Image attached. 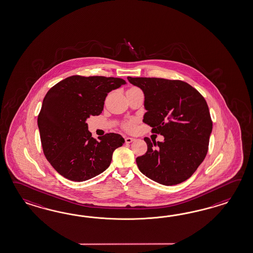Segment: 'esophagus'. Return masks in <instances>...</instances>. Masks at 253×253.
I'll use <instances>...</instances> for the list:
<instances>
[{
    "instance_id": "34e87169",
    "label": "esophagus",
    "mask_w": 253,
    "mask_h": 253,
    "mask_svg": "<svg viewBox=\"0 0 253 253\" xmlns=\"http://www.w3.org/2000/svg\"><path fill=\"white\" fill-rule=\"evenodd\" d=\"M133 141H134L133 138H130V137H126L125 138V142L126 143H130V142H132Z\"/></svg>"
}]
</instances>
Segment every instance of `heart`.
<instances>
[{
  "label": "heart",
  "mask_w": 253,
  "mask_h": 253,
  "mask_svg": "<svg viewBox=\"0 0 253 253\" xmlns=\"http://www.w3.org/2000/svg\"><path fill=\"white\" fill-rule=\"evenodd\" d=\"M129 89H138V87H130ZM135 124L136 122L134 120H129V121L125 122L123 126H124V129H126V130L130 131V130H133L134 128H135Z\"/></svg>",
  "instance_id": "1"
}]
</instances>
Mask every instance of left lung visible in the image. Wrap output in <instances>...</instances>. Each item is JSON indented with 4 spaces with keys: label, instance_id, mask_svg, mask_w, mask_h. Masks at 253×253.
<instances>
[{
    "label": "left lung",
    "instance_id": "obj_1",
    "mask_svg": "<svg viewBox=\"0 0 253 253\" xmlns=\"http://www.w3.org/2000/svg\"><path fill=\"white\" fill-rule=\"evenodd\" d=\"M128 81L144 93V124L165 137L163 142L144 138L147 152L136 158L140 171L162 185L187 180L209 151L212 120L206 99L185 81L131 77Z\"/></svg>",
    "mask_w": 253,
    "mask_h": 253
}]
</instances>
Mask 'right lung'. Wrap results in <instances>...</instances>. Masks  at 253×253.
<instances>
[{
    "label": "right lung",
    "mask_w": 253,
    "mask_h": 253,
    "mask_svg": "<svg viewBox=\"0 0 253 253\" xmlns=\"http://www.w3.org/2000/svg\"><path fill=\"white\" fill-rule=\"evenodd\" d=\"M123 79L75 75L46 93L37 124L43 154L62 176L75 182L92 178L111 165L115 149L124 144L117 133L94 139L86 120L102 111L108 93L125 84Z\"/></svg>",
    "instance_id": "add662e5"
}]
</instances>
